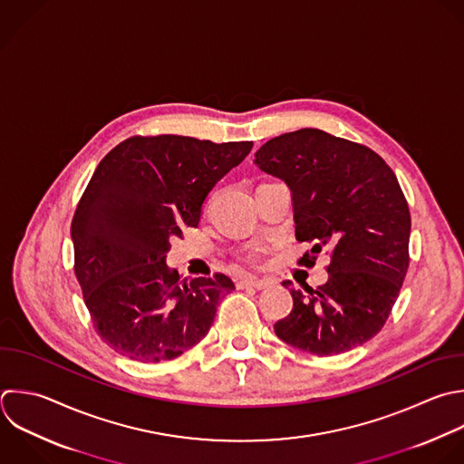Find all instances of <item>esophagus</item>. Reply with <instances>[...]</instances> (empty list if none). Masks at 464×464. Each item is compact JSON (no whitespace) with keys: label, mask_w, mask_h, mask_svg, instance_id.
Instances as JSON below:
<instances>
[{"label":"esophagus","mask_w":464,"mask_h":464,"mask_svg":"<svg viewBox=\"0 0 464 464\" xmlns=\"http://www.w3.org/2000/svg\"><path fill=\"white\" fill-rule=\"evenodd\" d=\"M265 286H266V281H261V279H241V281H237V288L263 290Z\"/></svg>","instance_id":"obj_1"}]
</instances>
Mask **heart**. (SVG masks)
Wrapping results in <instances>:
<instances>
[{
  "instance_id": "heart-1",
  "label": "heart",
  "mask_w": 464,
  "mask_h": 464,
  "mask_svg": "<svg viewBox=\"0 0 464 464\" xmlns=\"http://www.w3.org/2000/svg\"><path fill=\"white\" fill-rule=\"evenodd\" d=\"M259 257H261V246H254V248H250V250L245 254V259H246L248 263H257Z\"/></svg>"
}]
</instances>
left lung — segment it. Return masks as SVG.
<instances>
[{
	"label": "left lung",
	"instance_id": "8db88e82",
	"mask_svg": "<svg viewBox=\"0 0 464 464\" xmlns=\"http://www.w3.org/2000/svg\"><path fill=\"white\" fill-rule=\"evenodd\" d=\"M292 192L295 237L326 250L328 281L290 288L292 312L274 324L279 339L315 355L370 341L386 323L410 265V210L393 170L372 149L317 129L266 141L254 161Z\"/></svg>",
	"mask_w": 464,
	"mask_h": 464
}]
</instances>
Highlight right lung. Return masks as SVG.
Here are the masks:
<instances>
[{
    "label": "right lung",
    "instance_id": "right-lung-1",
    "mask_svg": "<svg viewBox=\"0 0 464 464\" xmlns=\"http://www.w3.org/2000/svg\"><path fill=\"white\" fill-rule=\"evenodd\" d=\"M252 145L132 136L100 161L71 225L74 274L94 330L118 353L170 361L208 334L232 279H179L165 257L172 237L198 227L205 198Z\"/></svg>",
    "mask_w": 464,
    "mask_h": 464
}]
</instances>
